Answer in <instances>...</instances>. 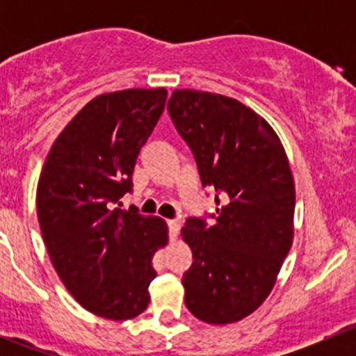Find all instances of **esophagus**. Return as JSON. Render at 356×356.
<instances>
[{"instance_id": "esophagus-1", "label": "esophagus", "mask_w": 356, "mask_h": 356, "mask_svg": "<svg viewBox=\"0 0 356 356\" xmlns=\"http://www.w3.org/2000/svg\"><path fill=\"white\" fill-rule=\"evenodd\" d=\"M168 231H170V238H177L179 231H181V222L179 220H168Z\"/></svg>"}]
</instances>
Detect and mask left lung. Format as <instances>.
I'll use <instances>...</instances> for the list:
<instances>
[{"instance_id": "8db88e82", "label": "left lung", "mask_w": 356, "mask_h": 356, "mask_svg": "<svg viewBox=\"0 0 356 356\" xmlns=\"http://www.w3.org/2000/svg\"><path fill=\"white\" fill-rule=\"evenodd\" d=\"M168 113L198 163L203 186L224 193L213 225L189 218L193 265L186 307L200 321L234 324L274 289L294 234V179L277 132L229 96L175 89Z\"/></svg>"}]
</instances>
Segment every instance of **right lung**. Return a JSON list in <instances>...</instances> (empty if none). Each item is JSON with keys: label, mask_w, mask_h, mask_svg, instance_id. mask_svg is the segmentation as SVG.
Listing matches in <instances>:
<instances>
[{"label": "right lung", "mask_w": 356, "mask_h": 356, "mask_svg": "<svg viewBox=\"0 0 356 356\" xmlns=\"http://www.w3.org/2000/svg\"><path fill=\"white\" fill-rule=\"evenodd\" d=\"M167 89L92 98L49 148L35 207L49 260L81 307L110 321L148 308L152 260L168 243L163 218L113 208L132 189L136 158L165 108Z\"/></svg>", "instance_id": "obj_1"}]
</instances>
